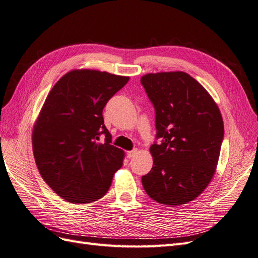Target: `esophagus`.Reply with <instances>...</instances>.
Returning <instances> with one entry per match:
<instances>
[{"label": "esophagus", "mask_w": 258, "mask_h": 258, "mask_svg": "<svg viewBox=\"0 0 258 258\" xmlns=\"http://www.w3.org/2000/svg\"><path fill=\"white\" fill-rule=\"evenodd\" d=\"M137 153H138V150H137V148H136V150H132V151H130V152H128V153H127V157H128V158H132V157H134V156H135Z\"/></svg>", "instance_id": "1"}]
</instances>
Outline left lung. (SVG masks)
I'll return each mask as SVG.
<instances>
[{"label": "left lung", "mask_w": 258, "mask_h": 258, "mask_svg": "<svg viewBox=\"0 0 258 258\" xmlns=\"http://www.w3.org/2000/svg\"><path fill=\"white\" fill-rule=\"evenodd\" d=\"M155 108L154 165L142 184L161 205H185L212 179L224 140L220 110L208 91L184 72L146 74L141 79Z\"/></svg>", "instance_id": "8db88e82"}]
</instances>
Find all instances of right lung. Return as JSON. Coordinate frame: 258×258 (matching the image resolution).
<instances>
[{"mask_svg": "<svg viewBox=\"0 0 258 258\" xmlns=\"http://www.w3.org/2000/svg\"><path fill=\"white\" fill-rule=\"evenodd\" d=\"M128 81L75 70L46 98L33 130L34 158L46 184L67 201L89 204L102 198L121 167L123 152L112 145L102 112Z\"/></svg>", "mask_w": 258, "mask_h": 258, "instance_id": "1", "label": "right lung"}]
</instances>
